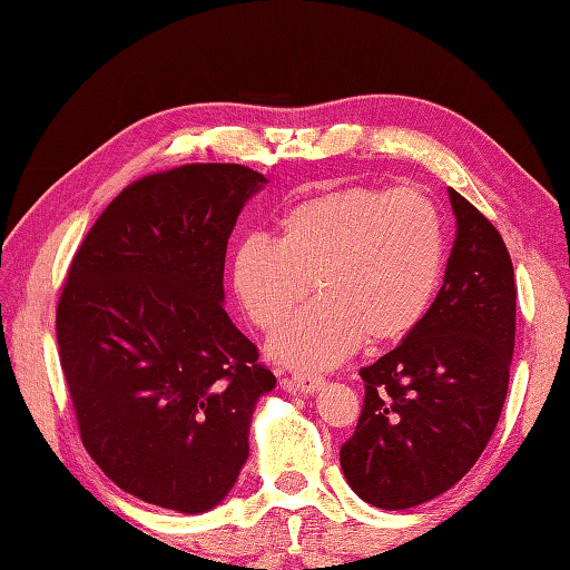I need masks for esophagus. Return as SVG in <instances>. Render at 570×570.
Returning <instances> with one entry per match:
<instances>
[{"instance_id": "esophagus-1", "label": "esophagus", "mask_w": 570, "mask_h": 570, "mask_svg": "<svg viewBox=\"0 0 570 570\" xmlns=\"http://www.w3.org/2000/svg\"><path fill=\"white\" fill-rule=\"evenodd\" d=\"M325 384V380L321 377V374H288V377L282 380V386L286 392H294V394H313L318 392L321 386Z\"/></svg>"}]
</instances>
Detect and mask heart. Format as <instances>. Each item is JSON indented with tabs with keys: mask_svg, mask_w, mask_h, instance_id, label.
Listing matches in <instances>:
<instances>
[{
	"mask_svg": "<svg viewBox=\"0 0 570 570\" xmlns=\"http://www.w3.org/2000/svg\"><path fill=\"white\" fill-rule=\"evenodd\" d=\"M443 266V217L429 196L343 186L286 208L276 239H239L229 284L259 331L282 325L316 284L323 301L269 343L274 360L316 372L341 365L365 341L386 345L414 333L439 294Z\"/></svg>",
	"mask_w": 570,
	"mask_h": 570,
	"instance_id": "obj_1",
	"label": "heart"
}]
</instances>
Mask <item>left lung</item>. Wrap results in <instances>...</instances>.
Returning a JSON list of instances; mask_svg holds the SVG:
<instances>
[{"mask_svg":"<svg viewBox=\"0 0 570 570\" xmlns=\"http://www.w3.org/2000/svg\"><path fill=\"white\" fill-rule=\"evenodd\" d=\"M455 242L426 318L360 370L365 402L341 445L345 478L380 510H409L451 490L498 426L514 353L517 284L502 235L448 188Z\"/></svg>","mask_w":570,"mask_h":570,"instance_id":"1","label":"left lung"}]
</instances>
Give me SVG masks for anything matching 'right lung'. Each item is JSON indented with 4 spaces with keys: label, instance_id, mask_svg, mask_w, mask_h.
Segmentation results:
<instances>
[{
    "label": "right lung",
    "instance_id": "1",
    "mask_svg": "<svg viewBox=\"0 0 570 570\" xmlns=\"http://www.w3.org/2000/svg\"><path fill=\"white\" fill-rule=\"evenodd\" d=\"M266 178L186 164L129 184L85 235L56 308L85 451L119 490L198 514L249 455L276 377L223 308L227 239Z\"/></svg>",
    "mask_w": 570,
    "mask_h": 570
}]
</instances>
